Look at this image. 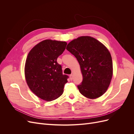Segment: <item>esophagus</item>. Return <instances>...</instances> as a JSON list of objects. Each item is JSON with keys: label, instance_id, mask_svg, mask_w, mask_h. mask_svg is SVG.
Here are the masks:
<instances>
[{"label": "esophagus", "instance_id": "obj_1", "mask_svg": "<svg viewBox=\"0 0 134 134\" xmlns=\"http://www.w3.org/2000/svg\"><path fill=\"white\" fill-rule=\"evenodd\" d=\"M70 80H72V79H73V75L71 74V75H70Z\"/></svg>", "mask_w": 134, "mask_h": 134}]
</instances>
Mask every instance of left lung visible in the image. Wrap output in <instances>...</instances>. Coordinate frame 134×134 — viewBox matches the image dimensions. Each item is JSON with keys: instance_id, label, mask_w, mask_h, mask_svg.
Here are the masks:
<instances>
[{"instance_id": "1", "label": "left lung", "mask_w": 134, "mask_h": 134, "mask_svg": "<svg viewBox=\"0 0 134 134\" xmlns=\"http://www.w3.org/2000/svg\"><path fill=\"white\" fill-rule=\"evenodd\" d=\"M66 50L75 56L83 75L79 91L88 99L98 98L109 87L113 75L111 55L108 48L91 36H80L68 44Z\"/></svg>"}]
</instances>
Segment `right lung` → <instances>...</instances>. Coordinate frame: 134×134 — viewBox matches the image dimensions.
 <instances>
[{
	"mask_svg": "<svg viewBox=\"0 0 134 134\" xmlns=\"http://www.w3.org/2000/svg\"><path fill=\"white\" fill-rule=\"evenodd\" d=\"M67 43L45 40L35 45L26 60L25 75L31 91L41 99L51 101L62 95L68 76L63 75L57 59Z\"/></svg>",
	"mask_w": 134,
	"mask_h": 134,
	"instance_id": "right-lung-1",
	"label": "right lung"
}]
</instances>
